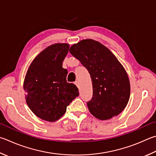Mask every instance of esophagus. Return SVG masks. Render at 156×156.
<instances>
[{
  "label": "esophagus",
  "mask_w": 156,
  "mask_h": 156,
  "mask_svg": "<svg viewBox=\"0 0 156 156\" xmlns=\"http://www.w3.org/2000/svg\"><path fill=\"white\" fill-rule=\"evenodd\" d=\"M74 84H76V86H77L78 87H79V83H78V81H76V82H75V83H74Z\"/></svg>",
  "instance_id": "34e87169"
}]
</instances>
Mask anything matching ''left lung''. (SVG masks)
I'll list each match as a JSON object with an SVG mask.
<instances>
[{
  "mask_svg": "<svg viewBox=\"0 0 156 156\" xmlns=\"http://www.w3.org/2000/svg\"><path fill=\"white\" fill-rule=\"evenodd\" d=\"M69 52L90 73L93 97L87 101L90 112L100 120L117 116L128 103L129 80L125 69L104 45L84 39L70 48Z\"/></svg>",
  "mask_w": 156,
  "mask_h": 156,
  "instance_id": "1",
  "label": "left lung"
}]
</instances>
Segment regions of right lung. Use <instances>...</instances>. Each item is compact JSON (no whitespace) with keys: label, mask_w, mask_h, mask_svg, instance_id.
Listing matches in <instances>:
<instances>
[{"label":"right lung","mask_w":156,"mask_h":156,"mask_svg":"<svg viewBox=\"0 0 156 156\" xmlns=\"http://www.w3.org/2000/svg\"><path fill=\"white\" fill-rule=\"evenodd\" d=\"M69 48L67 44L51 45L37 56L27 71L24 82L27 103L43 120H58L79 95L75 84L67 82V71L63 68Z\"/></svg>","instance_id":"1"}]
</instances>
